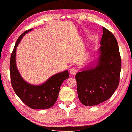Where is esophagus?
<instances>
[{
    "label": "esophagus",
    "mask_w": 132,
    "mask_h": 132,
    "mask_svg": "<svg viewBox=\"0 0 132 132\" xmlns=\"http://www.w3.org/2000/svg\"><path fill=\"white\" fill-rule=\"evenodd\" d=\"M77 71H78V69H77L76 68L74 67V68H71L70 71H69V72H70V73L71 74V75H76V74Z\"/></svg>",
    "instance_id": "obj_1"
}]
</instances>
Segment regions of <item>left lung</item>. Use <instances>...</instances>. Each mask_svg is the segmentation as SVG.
I'll list each match as a JSON object with an SVG mask.
<instances>
[{"mask_svg": "<svg viewBox=\"0 0 132 132\" xmlns=\"http://www.w3.org/2000/svg\"><path fill=\"white\" fill-rule=\"evenodd\" d=\"M102 28L97 65L76 75L78 97L86 106L96 105L109 99L119 84L122 63L117 41L111 31Z\"/></svg>", "mask_w": 132, "mask_h": 132, "instance_id": "obj_1", "label": "left lung"}]
</instances>
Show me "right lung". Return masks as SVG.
Instances as JSON below:
<instances>
[{
  "label": "right lung",
  "mask_w": 132,
  "mask_h": 132,
  "mask_svg": "<svg viewBox=\"0 0 132 132\" xmlns=\"http://www.w3.org/2000/svg\"><path fill=\"white\" fill-rule=\"evenodd\" d=\"M31 30H26L20 36L11 54L10 62L11 84L16 94L25 105L33 109H46L55 104L61 85L65 79L69 78V72L66 70L57 73L40 86L31 85L23 79L16 66V49L22 37Z\"/></svg>",
  "instance_id": "1"
}]
</instances>
